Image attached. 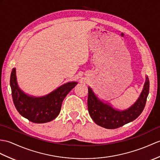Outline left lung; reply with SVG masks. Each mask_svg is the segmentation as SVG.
Returning a JSON list of instances; mask_svg holds the SVG:
<instances>
[{
	"instance_id": "left-lung-1",
	"label": "left lung",
	"mask_w": 160,
	"mask_h": 160,
	"mask_svg": "<svg viewBox=\"0 0 160 160\" xmlns=\"http://www.w3.org/2000/svg\"><path fill=\"white\" fill-rule=\"evenodd\" d=\"M146 77L142 91L136 102L128 109H116L110 103L100 99L88 87V113L96 124L106 129H116L135 120L142 113L149 92V80Z\"/></svg>"
}]
</instances>
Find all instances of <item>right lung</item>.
Instances as JSON below:
<instances>
[{
  "label": "right lung",
  "mask_w": 160,
  "mask_h": 160,
  "mask_svg": "<svg viewBox=\"0 0 160 160\" xmlns=\"http://www.w3.org/2000/svg\"><path fill=\"white\" fill-rule=\"evenodd\" d=\"M77 84V82H69L49 94L35 97L25 93L18 86L16 68L12 69L10 77L15 107L22 117L35 123H44L57 118L61 111L63 99Z\"/></svg>",
  "instance_id": "add662e5"
}]
</instances>
